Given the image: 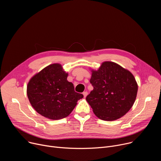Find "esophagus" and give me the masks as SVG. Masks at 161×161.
Segmentation results:
<instances>
[{
  "label": "esophagus",
  "instance_id": "34e87169",
  "mask_svg": "<svg viewBox=\"0 0 161 161\" xmlns=\"http://www.w3.org/2000/svg\"><path fill=\"white\" fill-rule=\"evenodd\" d=\"M83 95L84 97L85 98V97H86V96L88 95V92H83Z\"/></svg>",
  "mask_w": 161,
  "mask_h": 161
}]
</instances>
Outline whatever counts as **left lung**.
<instances>
[{"instance_id":"left-lung-1","label":"left lung","mask_w":161,"mask_h":161,"mask_svg":"<svg viewBox=\"0 0 161 161\" xmlns=\"http://www.w3.org/2000/svg\"><path fill=\"white\" fill-rule=\"evenodd\" d=\"M92 72L90 82L94 89L86 97L96 116L105 121L116 120L130 109L138 86L134 75L118 64L103 62Z\"/></svg>"}]
</instances>
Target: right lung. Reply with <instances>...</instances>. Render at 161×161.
Listing matches in <instances>:
<instances>
[{"mask_svg": "<svg viewBox=\"0 0 161 161\" xmlns=\"http://www.w3.org/2000/svg\"><path fill=\"white\" fill-rule=\"evenodd\" d=\"M66 73L58 63L52 64L35 74L27 86L28 99L33 108L50 120L67 117L73 111L83 94L76 92L68 81Z\"/></svg>", "mask_w": 161, "mask_h": 161, "instance_id": "obj_1", "label": "right lung"}]
</instances>
